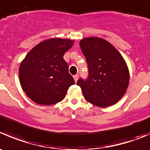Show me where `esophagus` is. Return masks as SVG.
I'll use <instances>...</instances> for the list:
<instances>
[{
    "instance_id": "esophagus-1",
    "label": "esophagus",
    "mask_w": 150,
    "mask_h": 150,
    "mask_svg": "<svg viewBox=\"0 0 150 150\" xmlns=\"http://www.w3.org/2000/svg\"><path fill=\"white\" fill-rule=\"evenodd\" d=\"M73 78H74V80H75V83H76L77 81H78V75H74V76H73Z\"/></svg>"
}]
</instances>
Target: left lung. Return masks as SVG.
<instances>
[{"label":"left lung","mask_w":150,"mask_h":150,"mask_svg":"<svg viewBox=\"0 0 150 150\" xmlns=\"http://www.w3.org/2000/svg\"><path fill=\"white\" fill-rule=\"evenodd\" d=\"M80 45L88 67V79L77 82L84 98L100 108L116 104L125 95L130 81L125 60L114 45L103 38H83Z\"/></svg>","instance_id":"8db88e82"}]
</instances>
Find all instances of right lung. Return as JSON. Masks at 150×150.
<instances>
[{
  "label": "right lung",
  "instance_id": "right-lung-1",
  "mask_svg": "<svg viewBox=\"0 0 150 150\" xmlns=\"http://www.w3.org/2000/svg\"><path fill=\"white\" fill-rule=\"evenodd\" d=\"M73 40L51 38L36 45L19 68V79L26 95L34 103L50 105L61 102L75 81L63 56Z\"/></svg>",
  "mask_w": 150,
  "mask_h": 150
}]
</instances>
